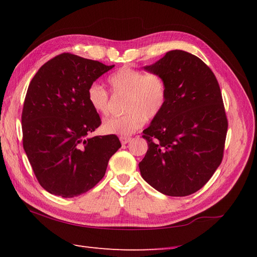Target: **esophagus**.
I'll list each match as a JSON object with an SVG mask.
<instances>
[{"label":"esophagus","mask_w":257,"mask_h":257,"mask_svg":"<svg viewBox=\"0 0 257 257\" xmlns=\"http://www.w3.org/2000/svg\"><path fill=\"white\" fill-rule=\"evenodd\" d=\"M119 140H121V143L122 144H127L128 142H131V140H132V138H127V136H121V138H119Z\"/></svg>","instance_id":"1"}]
</instances>
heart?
I'll return each mask as SVG.
<instances>
[{
    "label": "heart",
    "mask_w": 257,
    "mask_h": 257,
    "mask_svg": "<svg viewBox=\"0 0 257 257\" xmlns=\"http://www.w3.org/2000/svg\"><path fill=\"white\" fill-rule=\"evenodd\" d=\"M114 94L126 95L124 114L104 121V133L127 136L143 126L146 118L159 116L167 99V85L163 77L155 73H145L124 66L107 77ZM87 102L99 115L108 112V92L97 83L88 87Z\"/></svg>",
    "instance_id": "heart-1"
}]
</instances>
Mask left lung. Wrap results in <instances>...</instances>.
Returning a JSON list of instances; mask_svg holds the SVG:
<instances>
[{"mask_svg":"<svg viewBox=\"0 0 257 257\" xmlns=\"http://www.w3.org/2000/svg\"><path fill=\"white\" fill-rule=\"evenodd\" d=\"M144 70L164 78L163 111L143 131L149 150L141 175L162 194L187 196L206 184L223 159L227 133L221 88L197 56L173 50Z\"/></svg>","mask_w":257,"mask_h":257,"instance_id":"obj_1","label":"left lung"}]
</instances>
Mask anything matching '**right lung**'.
Wrapping results in <instances>:
<instances>
[{"mask_svg":"<svg viewBox=\"0 0 257 257\" xmlns=\"http://www.w3.org/2000/svg\"><path fill=\"white\" fill-rule=\"evenodd\" d=\"M113 67L63 53L42 65L30 83L23 148L36 179L51 194L74 197L90 191L121 148L116 135L88 136L102 122L87 102V90Z\"/></svg>","mask_w":257,"mask_h":257,"instance_id":"1","label":"right lung"}]
</instances>
